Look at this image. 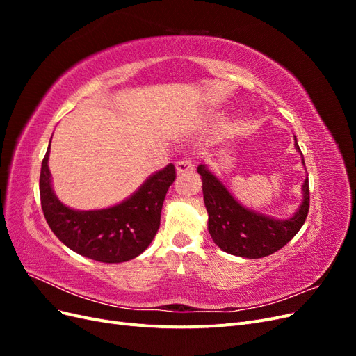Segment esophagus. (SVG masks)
Masks as SVG:
<instances>
[{
  "label": "esophagus",
  "instance_id": "34e87169",
  "mask_svg": "<svg viewBox=\"0 0 356 356\" xmlns=\"http://www.w3.org/2000/svg\"><path fill=\"white\" fill-rule=\"evenodd\" d=\"M193 169H195V165H193V161L187 157L177 161V172H178V174H186V172H191Z\"/></svg>",
  "mask_w": 356,
  "mask_h": 356
}]
</instances>
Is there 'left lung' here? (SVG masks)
I'll return each mask as SVG.
<instances>
[{
    "mask_svg": "<svg viewBox=\"0 0 356 356\" xmlns=\"http://www.w3.org/2000/svg\"><path fill=\"white\" fill-rule=\"evenodd\" d=\"M296 148L300 152L297 139ZM197 172L203 181V200L209 215L208 230L222 251L245 258H263L284 248L303 227L310 204L307 178L300 209L293 218L279 221L243 208L203 165Z\"/></svg>",
    "mask_w": 356,
    "mask_h": 356,
    "instance_id": "obj_1",
    "label": "left lung"
}]
</instances>
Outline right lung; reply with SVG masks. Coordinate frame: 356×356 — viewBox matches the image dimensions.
<instances>
[{
    "mask_svg": "<svg viewBox=\"0 0 356 356\" xmlns=\"http://www.w3.org/2000/svg\"><path fill=\"white\" fill-rule=\"evenodd\" d=\"M49 153L42 159L40 199L44 218L70 250L101 263H123L144 252L160 227L161 207L177 178L174 165L149 177L132 197L101 211H74L62 204L50 186Z\"/></svg>",
    "mask_w": 356,
    "mask_h": 356,
    "instance_id": "1",
    "label": "right lung"
}]
</instances>
